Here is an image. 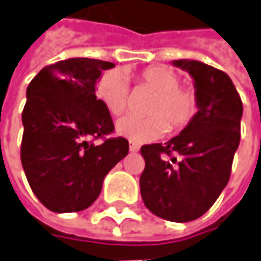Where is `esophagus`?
I'll use <instances>...</instances> for the list:
<instances>
[{
	"label": "esophagus",
	"mask_w": 261,
	"mask_h": 261,
	"mask_svg": "<svg viewBox=\"0 0 261 261\" xmlns=\"http://www.w3.org/2000/svg\"><path fill=\"white\" fill-rule=\"evenodd\" d=\"M140 150V146H137V144H134V143H130V151H133V153H136V151H139Z\"/></svg>",
	"instance_id": "1"
}]
</instances>
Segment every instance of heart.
<instances>
[{
    "instance_id": "heart-1",
    "label": "heart",
    "mask_w": 261,
    "mask_h": 261,
    "mask_svg": "<svg viewBox=\"0 0 261 261\" xmlns=\"http://www.w3.org/2000/svg\"><path fill=\"white\" fill-rule=\"evenodd\" d=\"M140 84L148 86L156 96L148 107V117L127 115L118 120L117 134L133 143H148L166 134L167 128L180 130L196 113V96L182 88L180 77L166 66H150L139 73ZM96 98L113 115L125 111L128 103V82L120 70H108L96 84Z\"/></svg>"
}]
</instances>
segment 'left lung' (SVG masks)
<instances>
[{"label":"left lung","mask_w":261,"mask_h":261,"mask_svg":"<svg viewBox=\"0 0 261 261\" xmlns=\"http://www.w3.org/2000/svg\"><path fill=\"white\" fill-rule=\"evenodd\" d=\"M172 65L193 79L198 113L167 143L141 147L140 192L148 211L173 222L202 217L227 186L240 144L243 102L229 76L189 59Z\"/></svg>","instance_id":"left-lung-1"}]
</instances>
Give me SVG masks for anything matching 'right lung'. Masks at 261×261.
<instances>
[{"label": "right lung", "instance_id": "add662e5", "mask_svg": "<svg viewBox=\"0 0 261 261\" xmlns=\"http://www.w3.org/2000/svg\"><path fill=\"white\" fill-rule=\"evenodd\" d=\"M114 66L98 59H66L41 69L27 88L21 165L32 191L50 211L91 206L103 177L128 154L122 137L99 146L89 141L114 131L111 114L95 95L102 72Z\"/></svg>", "mask_w": 261, "mask_h": 261}]
</instances>
